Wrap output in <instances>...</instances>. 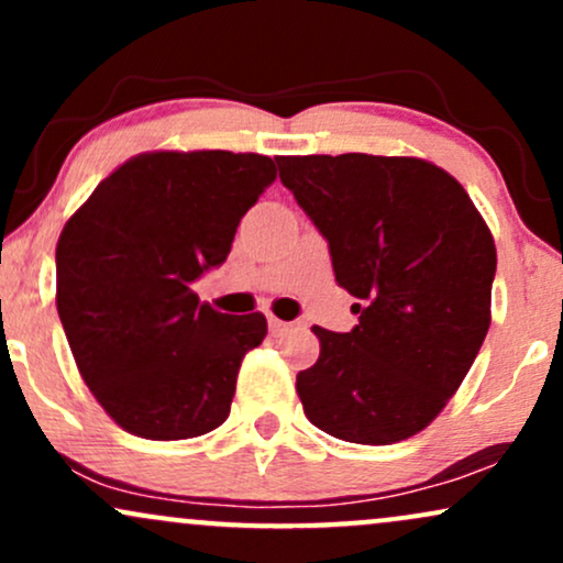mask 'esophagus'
Returning <instances> with one entry per match:
<instances>
[{
    "mask_svg": "<svg viewBox=\"0 0 563 563\" xmlns=\"http://www.w3.org/2000/svg\"><path fill=\"white\" fill-rule=\"evenodd\" d=\"M290 328V322L286 320H277V318H269V333L273 335H283Z\"/></svg>",
    "mask_w": 563,
    "mask_h": 563,
    "instance_id": "34e87169",
    "label": "esophagus"
}]
</instances>
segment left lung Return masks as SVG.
Wrapping results in <instances>:
<instances>
[{
    "mask_svg": "<svg viewBox=\"0 0 563 563\" xmlns=\"http://www.w3.org/2000/svg\"><path fill=\"white\" fill-rule=\"evenodd\" d=\"M277 169L328 241L335 283L360 299L349 333L312 328L320 357L296 376L303 412L344 442H402L442 412L484 344L493 232L429 161L344 153Z\"/></svg>",
    "mask_w": 563,
    "mask_h": 563,
    "instance_id": "left-lung-1",
    "label": "left lung"
}]
</instances>
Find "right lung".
I'll list each match as a JSON object with an SVG mask.
<instances>
[{
	"label": "right lung",
	"mask_w": 563,
	"mask_h": 563,
	"mask_svg": "<svg viewBox=\"0 0 563 563\" xmlns=\"http://www.w3.org/2000/svg\"><path fill=\"white\" fill-rule=\"evenodd\" d=\"M275 177L260 153H142L63 228L57 314L89 391L129 434L169 442L228 421L267 320L217 312L192 283L228 260Z\"/></svg>",
	"instance_id": "1"
}]
</instances>
